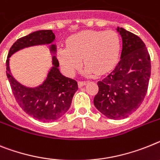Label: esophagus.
<instances>
[{"label": "esophagus", "mask_w": 160, "mask_h": 160, "mask_svg": "<svg viewBox=\"0 0 160 160\" xmlns=\"http://www.w3.org/2000/svg\"><path fill=\"white\" fill-rule=\"evenodd\" d=\"M86 84H87V81H79V82H78V86L80 87V88H81V87H83Z\"/></svg>", "instance_id": "34e87169"}]
</instances>
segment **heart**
Returning a JSON list of instances; mask_svg holds the SVG:
<instances>
[{"label": "heart", "instance_id": "b5f03b06", "mask_svg": "<svg viewBox=\"0 0 160 160\" xmlns=\"http://www.w3.org/2000/svg\"><path fill=\"white\" fill-rule=\"evenodd\" d=\"M120 49L121 41L115 31H83L70 37L67 48H58L57 56L68 74L80 68L83 58L85 73L102 75L113 69Z\"/></svg>", "mask_w": 160, "mask_h": 160}]
</instances>
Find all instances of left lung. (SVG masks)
I'll use <instances>...</instances> for the list:
<instances>
[{
	"label": "left lung",
	"instance_id": "left-lung-1",
	"mask_svg": "<svg viewBox=\"0 0 160 160\" xmlns=\"http://www.w3.org/2000/svg\"><path fill=\"white\" fill-rule=\"evenodd\" d=\"M122 37L121 56L115 69L98 82L93 104L112 119H124L140 107L151 77V58L146 45L132 32L117 28Z\"/></svg>",
	"mask_w": 160,
	"mask_h": 160
}]
</instances>
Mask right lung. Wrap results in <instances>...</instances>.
<instances>
[{"instance_id": "1", "label": "right lung", "mask_w": 160, "mask_h": 160, "mask_svg": "<svg viewBox=\"0 0 160 160\" xmlns=\"http://www.w3.org/2000/svg\"><path fill=\"white\" fill-rule=\"evenodd\" d=\"M55 36L52 30H40L19 38L14 43L6 60V76L17 102L27 114L43 122H53L67 113L72 98L78 89L75 80L62 75L56 56L52 58L53 67L45 81L39 86L30 88L20 84L12 76L9 69V58L17 51L35 45H49L50 52L56 53V45L52 44Z\"/></svg>"}]
</instances>
